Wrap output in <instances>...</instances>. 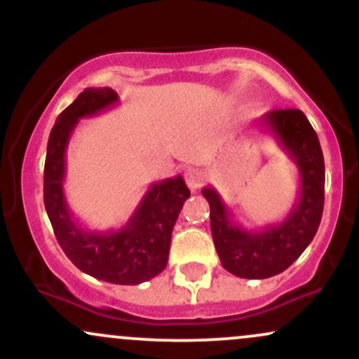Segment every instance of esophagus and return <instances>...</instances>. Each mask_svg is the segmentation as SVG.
I'll list each match as a JSON object with an SVG mask.
<instances>
[{
    "instance_id": "1",
    "label": "esophagus",
    "mask_w": 359,
    "mask_h": 359,
    "mask_svg": "<svg viewBox=\"0 0 359 359\" xmlns=\"http://www.w3.org/2000/svg\"><path fill=\"white\" fill-rule=\"evenodd\" d=\"M185 182H187L189 189H191L192 192H197L204 182V172L199 170V168H189V170L185 172Z\"/></svg>"
}]
</instances>
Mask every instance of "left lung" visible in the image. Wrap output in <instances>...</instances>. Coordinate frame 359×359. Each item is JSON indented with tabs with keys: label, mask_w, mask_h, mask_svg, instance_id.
I'll list each match as a JSON object with an SVG mask.
<instances>
[{
	"label": "left lung",
	"mask_w": 359,
	"mask_h": 359,
	"mask_svg": "<svg viewBox=\"0 0 359 359\" xmlns=\"http://www.w3.org/2000/svg\"><path fill=\"white\" fill-rule=\"evenodd\" d=\"M278 145L290 155L300 177L299 197L280 224L246 231L233 222L231 211L212 187L203 196L211 208L214 246L226 270L241 278H269L282 273L314 240L324 209V156L319 138L300 109H275L262 118Z\"/></svg>",
	"instance_id": "obj_1"
}]
</instances>
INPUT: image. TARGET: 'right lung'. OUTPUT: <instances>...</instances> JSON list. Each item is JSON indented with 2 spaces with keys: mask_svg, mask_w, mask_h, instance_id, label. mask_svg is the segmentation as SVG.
<instances>
[{
  "mask_svg": "<svg viewBox=\"0 0 359 359\" xmlns=\"http://www.w3.org/2000/svg\"><path fill=\"white\" fill-rule=\"evenodd\" d=\"M118 104L116 90L89 88L57 118L47 145L43 203L60 248L81 271L118 285L156 277L168 262L172 229L189 199L180 175L150 185L133 216L118 231H90L74 219L64 196L65 151L77 123Z\"/></svg>",
  "mask_w": 359,
  "mask_h": 359,
  "instance_id": "right-lung-1",
  "label": "right lung"
}]
</instances>
